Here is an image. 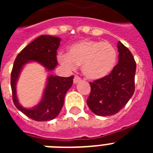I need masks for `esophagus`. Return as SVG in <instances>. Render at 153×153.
I'll return each instance as SVG.
<instances>
[{
    "label": "esophagus",
    "mask_w": 153,
    "mask_h": 153,
    "mask_svg": "<svg viewBox=\"0 0 153 153\" xmlns=\"http://www.w3.org/2000/svg\"><path fill=\"white\" fill-rule=\"evenodd\" d=\"M80 81H81L80 78H79V76H76L75 77H74V84H76V83H79Z\"/></svg>",
    "instance_id": "1"
}]
</instances>
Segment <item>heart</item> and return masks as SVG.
Wrapping results in <instances>:
<instances>
[{
  "instance_id": "obj_1",
  "label": "heart",
  "mask_w": 153,
  "mask_h": 153,
  "mask_svg": "<svg viewBox=\"0 0 153 153\" xmlns=\"http://www.w3.org/2000/svg\"><path fill=\"white\" fill-rule=\"evenodd\" d=\"M58 61L70 70L81 66L87 79L97 80L111 74L117 64V51L109 42L83 40L70 46L67 54L59 55Z\"/></svg>"
}]
</instances>
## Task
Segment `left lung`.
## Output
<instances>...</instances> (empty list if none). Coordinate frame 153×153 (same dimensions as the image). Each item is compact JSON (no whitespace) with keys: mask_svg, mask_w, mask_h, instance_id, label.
I'll list each match as a JSON object with an SVG mask.
<instances>
[{"mask_svg":"<svg viewBox=\"0 0 153 153\" xmlns=\"http://www.w3.org/2000/svg\"><path fill=\"white\" fill-rule=\"evenodd\" d=\"M118 63L106 77L90 83L87 105L97 116H112L126 105L135 90L136 64L134 57L120 41L117 44Z\"/></svg>","mask_w":153,"mask_h":153,"instance_id":"left-lung-1","label":"left lung"}]
</instances>
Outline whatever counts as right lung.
<instances>
[{"mask_svg": "<svg viewBox=\"0 0 153 153\" xmlns=\"http://www.w3.org/2000/svg\"><path fill=\"white\" fill-rule=\"evenodd\" d=\"M60 40L57 36L41 35L23 49L13 63L10 75L13 102L20 111L36 121H48L57 117L63 106L65 95L72 86L74 76H48L41 100L31 108L24 107L19 102L16 87L17 80L24 66L30 62L38 63L47 71L54 70L58 64L56 51Z\"/></svg>", "mask_w": 153, "mask_h": 153, "instance_id": "1", "label": "right lung"}]
</instances>
